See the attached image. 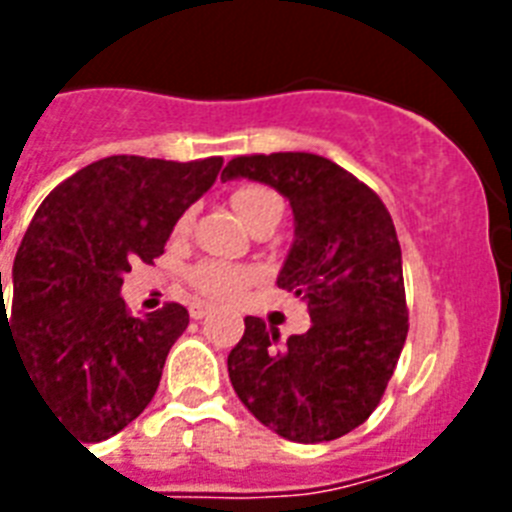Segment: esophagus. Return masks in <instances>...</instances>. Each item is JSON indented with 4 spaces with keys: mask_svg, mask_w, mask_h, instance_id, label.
<instances>
[{
    "mask_svg": "<svg viewBox=\"0 0 512 512\" xmlns=\"http://www.w3.org/2000/svg\"><path fill=\"white\" fill-rule=\"evenodd\" d=\"M212 313V305H204V303H193L191 305V319L201 321L204 316H209Z\"/></svg>",
    "mask_w": 512,
    "mask_h": 512,
    "instance_id": "34e87169",
    "label": "esophagus"
}]
</instances>
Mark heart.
Returning a JSON list of instances; mask_svg holds the SVG:
<instances>
[{"instance_id": "1", "label": "heart", "mask_w": 512, "mask_h": 512, "mask_svg": "<svg viewBox=\"0 0 512 512\" xmlns=\"http://www.w3.org/2000/svg\"><path fill=\"white\" fill-rule=\"evenodd\" d=\"M231 207L239 215L241 223L252 228L265 215L281 212V199L271 188H265V185H239L231 193ZM188 225H191V212H183L175 225V233H185ZM188 281H191V287L199 295L228 303V300H236L244 292L249 281V271L241 268V265L223 263V260H201V263H196L188 271Z\"/></svg>"}]
</instances>
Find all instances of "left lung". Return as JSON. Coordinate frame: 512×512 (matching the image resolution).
<instances>
[{
    "label": "left lung",
    "instance_id": "8db88e82",
    "mask_svg": "<svg viewBox=\"0 0 512 512\" xmlns=\"http://www.w3.org/2000/svg\"><path fill=\"white\" fill-rule=\"evenodd\" d=\"M220 177L271 185L289 201L295 241L276 284L311 313V329L287 340L247 316L228 353L233 390L281 438L335 441L377 409L409 332L390 212L369 185L316 154L236 156Z\"/></svg>",
    "mask_w": 512,
    "mask_h": 512
}]
</instances>
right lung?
<instances>
[{
    "mask_svg": "<svg viewBox=\"0 0 512 512\" xmlns=\"http://www.w3.org/2000/svg\"><path fill=\"white\" fill-rule=\"evenodd\" d=\"M223 167L220 156L164 162L108 156L52 188L12 265L7 324L36 393L84 444L127 428L154 398L188 327L183 305L130 316L132 263H154L172 228Z\"/></svg>",
    "mask_w": 512,
    "mask_h": 512,
    "instance_id": "1",
    "label": "right lung"
}]
</instances>
